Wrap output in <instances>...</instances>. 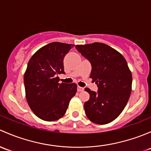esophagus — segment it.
<instances>
[{
	"label": "esophagus",
	"instance_id": "1",
	"mask_svg": "<svg viewBox=\"0 0 151 151\" xmlns=\"http://www.w3.org/2000/svg\"><path fill=\"white\" fill-rule=\"evenodd\" d=\"M83 89H84V88H83V87H81V86H78V88H77L78 91H83Z\"/></svg>",
	"mask_w": 151,
	"mask_h": 151
}]
</instances>
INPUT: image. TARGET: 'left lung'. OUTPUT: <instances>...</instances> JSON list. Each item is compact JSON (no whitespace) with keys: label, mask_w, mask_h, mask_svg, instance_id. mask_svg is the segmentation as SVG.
<instances>
[{"label":"left lung","mask_w":151,"mask_h":151,"mask_svg":"<svg viewBox=\"0 0 151 151\" xmlns=\"http://www.w3.org/2000/svg\"><path fill=\"white\" fill-rule=\"evenodd\" d=\"M76 49L91 63L90 78L98 87L97 92L85 88L90 95L84 103L87 118L97 124L113 122L124 109L132 91V76L127 61L105 43L76 45Z\"/></svg>","instance_id":"1"}]
</instances>
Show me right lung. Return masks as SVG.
<instances>
[{"mask_svg":"<svg viewBox=\"0 0 151 151\" xmlns=\"http://www.w3.org/2000/svg\"><path fill=\"white\" fill-rule=\"evenodd\" d=\"M74 46L52 42L32 55L24 76L26 99L35 116L54 122L66 113L70 100L76 95V83H60L58 74H65L63 60Z\"/></svg>","mask_w":151,"mask_h":151,"instance_id":"obj_1","label":"right lung"}]
</instances>
